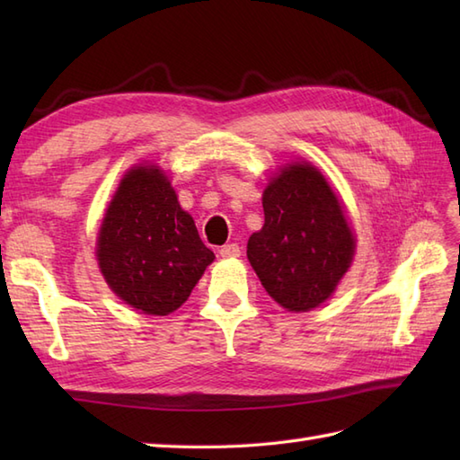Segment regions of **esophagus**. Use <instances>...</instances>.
<instances>
[{"instance_id":"esophagus-1","label":"esophagus","mask_w":460,"mask_h":460,"mask_svg":"<svg viewBox=\"0 0 460 460\" xmlns=\"http://www.w3.org/2000/svg\"><path fill=\"white\" fill-rule=\"evenodd\" d=\"M219 255L221 257H239L241 255V247L237 243H229V245H223L219 249Z\"/></svg>"}]
</instances>
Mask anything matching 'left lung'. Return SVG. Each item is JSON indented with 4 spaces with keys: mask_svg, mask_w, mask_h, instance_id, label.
Instances as JSON below:
<instances>
[{
    "mask_svg": "<svg viewBox=\"0 0 460 460\" xmlns=\"http://www.w3.org/2000/svg\"><path fill=\"white\" fill-rule=\"evenodd\" d=\"M265 225L252 233L247 257L280 306L305 312L334 292L354 255L344 209L316 168L295 164L262 193Z\"/></svg>",
    "mask_w": 460,
    "mask_h": 460,
    "instance_id": "obj_1",
    "label": "left lung"
}]
</instances>
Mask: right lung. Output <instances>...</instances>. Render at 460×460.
<instances>
[{"label": "right lung", "mask_w": 460, "mask_h": 460, "mask_svg": "<svg viewBox=\"0 0 460 460\" xmlns=\"http://www.w3.org/2000/svg\"><path fill=\"white\" fill-rule=\"evenodd\" d=\"M96 257L116 295L155 316L180 308L215 259L154 165L134 168L120 181L104 215Z\"/></svg>", "instance_id": "add662e5"}]
</instances>
